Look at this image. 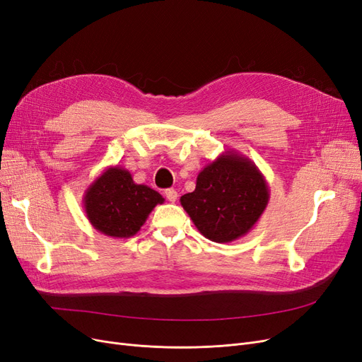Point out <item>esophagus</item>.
Wrapping results in <instances>:
<instances>
[{"mask_svg": "<svg viewBox=\"0 0 362 362\" xmlns=\"http://www.w3.org/2000/svg\"><path fill=\"white\" fill-rule=\"evenodd\" d=\"M164 194H166V198H168L169 202H175L178 199V193L175 189H168L166 192H164Z\"/></svg>", "mask_w": 362, "mask_h": 362, "instance_id": "obj_1", "label": "esophagus"}]
</instances>
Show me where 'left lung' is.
I'll list each match as a JSON object with an SVG mask.
<instances>
[{
	"instance_id": "8db88e82",
	"label": "left lung",
	"mask_w": 362,
	"mask_h": 362,
	"mask_svg": "<svg viewBox=\"0 0 362 362\" xmlns=\"http://www.w3.org/2000/svg\"><path fill=\"white\" fill-rule=\"evenodd\" d=\"M270 190L257 164L229 149L199 172L196 189L181 205L198 231L216 243H231L255 226L269 204Z\"/></svg>"
}]
</instances>
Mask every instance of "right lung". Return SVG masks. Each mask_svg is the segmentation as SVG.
Returning <instances> with one entry per match:
<instances>
[{
  "label": "right lung",
  "mask_w": 362,
  "mask_h": 362,
  "mask_svg": "<svg viewBox=\"0 0 362 362\" xmlns=\"http://www.w3.org/2000/svg\"><path fill=\"white\" fill-rule=\"evenodd\" d=\"M163 196L145 184H136L119 166L107 168L84 192L87 218L98 233L115 238L136 235Z\"/></svg>",
  "instance_id": "obj_1"
}]
</instances>
